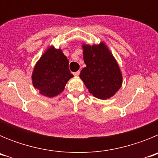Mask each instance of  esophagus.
Masks as SVG:
<instances>
[{"label":"esophagus","mask_w":158,"mask_h":158,"mask_svg":"<svg viewBox=\"0 0 158 158\" xmlns=\"http://www.w3.org/2000/svg\"><path fill=\"white\" fill-rule=\"evenodd\" d=\"M79 74H80V71H77V72L73 73V75H74V76H76V77L79 76Z\"/></svg>","instance_id":"obj_1"}]
</instances>
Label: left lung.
Here are the masks:
<instances>
[{"mask_svg":"<svg viewBox=\"0 0 158 158\" xmlns=\"http://www.w3.org/2000/svg\"><path fill=\"white\" fill-rule=\"evenodd\" d=\"M84 62L86 67L80 77L93 96L100 100L112 97L122 87L123 74L116 59L104 42L89 45L84 43Z\"/></svg>","mask_w":158,"mask_h":158,"instance_id":"8db88e82","label":"left lung"}]
</instances>
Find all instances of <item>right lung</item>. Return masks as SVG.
Wrapping results in <instances>:
<instances>
[{"instance_id": "obj_1", "label": "right lung", "mask_w": 158, "mask_h": 158, "mask_svg": "<svg viewBox=\"0 0 158 158\" xmlns=\"http://www.w3.org/2000/svg\"><path fill=\"white\" fill-rule=\"evenodd\" d=\"M73 77L69 69V60L61 49L49 46L35 65L32 85L41 95L49 98L62 93L68 81Z\"/></svg>"}]
</instances>
